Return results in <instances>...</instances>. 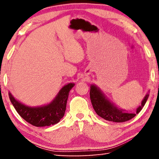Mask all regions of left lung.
I'll return each instance as SVG.
<instances>
[{
  "label": "left lung",
  "mask_w": 159,
  "mask_h": 159,
  "mask_svg": "<svg viewBox=\"0 0 159 159\" xmlns=\"http://www.w3.org/2000/svg\"><path fill=\"white\" fill-rule=\"evenodd\" d=\"M90 97L91 103L97 114L109 121L122 123L132 119L135 116L136 114H138L141 111L149 98V94L144 97L141 105L137 109L136 114L125 112L122 109H118L114 104H111L104 96L101 91L94 85L90 86Z\"/></svg>",
  "instance_id": "8db88e82"
}]
</instances>
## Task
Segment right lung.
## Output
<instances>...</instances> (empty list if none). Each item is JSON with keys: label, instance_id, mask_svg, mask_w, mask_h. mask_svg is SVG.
Listing matches in <instances>:
<instances>
[{"label": "right lung", "instance_id": "obj_1", "mask_svg": "<svg viewBox=\"0 0 159 159\" xmlns=\"http://www.w3.org/2000/svg\"><path fill=\"white\" fill-rule=\"evenodd\" d=\"M74 85V83H69L64 86L51 103L40 107L24 105L16 100L10 93L9 98L16 111L26 122L36 127L49 126L57 123L64 116L69 93Z\"/></svg>", "mask_w": 159, "mask_h": 159}]
</instances>
